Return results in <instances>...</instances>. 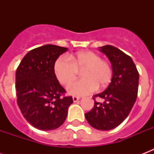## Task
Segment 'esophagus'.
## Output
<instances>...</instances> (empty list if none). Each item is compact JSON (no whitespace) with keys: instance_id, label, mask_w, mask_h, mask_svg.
<instances>
[{"instance_id":"34e87169","label":"esophagus","mask_w":154,"mask_h":154,"mask_svg":"<svg viewBox=\"0 0 154 154\" xmlns=\"http://www.w3.org/2000/svg\"><path fill=\"white\" fill-rule=\"evenodd\" d=\"M79 99H80L79 97H77V96L72 97V101H73V102H77Z\"/></svg>"}]
</instances>
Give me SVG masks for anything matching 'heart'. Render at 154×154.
<instances>
[{
    "label": "heart",
    "mask_w": 154,
    "mask_h": 154,
    "mask_svg": "<svg viewBox=\"0 0 154 154\" xmlns=\"http://www.w3.org/2000/svg\"><path fill=\"white\" fill-rule=\"evenodd\" d=\"M54 71L58 82L62 85H69L82 72V79L70 85L69 94L75 96L87 95L98 88H105L112 77V67L108 60L91 51L78 53L76 55L60 57L56 60Z\"/></svg>",
    "instance_id": "obj_1"
}]
</instances>
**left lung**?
I'll return each mask as SVG.
<instances>
[{
	"label": "left lung",
	"instance_id": "1",
	"mask_svg": "<svg viewBox=\"0 0 154 154\" xmlns=\"http://www.w3.org/2000/svg\"><path fill=\"white\" fill-rule=\"evenodd\" d=\"M101 51L112 64V81L105 91L94 95V108L85 117L94 129L110 130L124 122L136 101L139 72L132 58L119 49L105 45ZM97 96L104 99V102H96Z\"/></svg>",
	"mask_w": 154,
	"mask_h": 154
}]
</instances>
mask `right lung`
I'll use <instances>...</instances> for the list:
<instances>
[{
	"label": "right lung",
	"instance_id": "add662e5",
	"mask_svg": "<svg viewBox=\"0 0 154 154\" xmlns=\"http://www.w3.org/2000/svg\"><path fill=\"white\" fill-rule=\"evenodd\" d=\"M67 48L46 45L24 57L16 72L17 102L26 121L40 130H53L65 122L73 101L65 96L54 72L58 57Z\"/></svg>",
	"mask_w": 154,
	"mask_h": 154
}]
</instances>
